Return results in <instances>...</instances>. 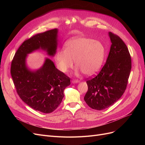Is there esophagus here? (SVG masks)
Returning a JSON list of instances; mask_svg holds the SVG:
<instances>
[{
    "label": "esophagus",
    "mask_w": 145,
    "mask_h": 145,
    "mask_svg": "<svg viewBox=\"0 0 145 145\" xmlns=\"http://www.w3.org/2000/svg\"><path fill=\"white\" fill-rule=\"evenodd\" d=\"M72 82V83H78V82H79V80H78V79H73Z\"/></svg>",
    "instance_id": "1"
}]
</instances>
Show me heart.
<instances>
[{
  "mask_svg": "<svg viewBox=\"0 0 145 145\" xmlns=\"http://www.w3.org/2000/svg\"><path fill=\"white\" fill-rule=\"evenodd\" d=\"M105 55L103 44L84 37H74L69 40L65 49H60L55 55L59 69L66 72L72 68L75 60L78 69L86 75H92L100 69Z\"/></svg>",
  "mask_w": 145,
  "mask_h": 145,
  "instance_id": "b5f03b06",
  "label": "heart"
}]
</instances>
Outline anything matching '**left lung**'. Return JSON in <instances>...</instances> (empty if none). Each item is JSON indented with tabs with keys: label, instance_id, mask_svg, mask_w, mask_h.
<instances>
[{
	"label": "left lung",
	"instance_id": "left-lung-1",
	"mask_svg": "<svg viewBox=\"0 0 145 145\" xmlns=\"http://www.w3.org/2000/svg\"><path fill=\"white\" fill-rule=\"evenodd\" d=\"M112 44L106 62L96 76L88 79L84 100L90 108L101 110L113 105L126 89L132 68L130 53L117 35L109 32Z\"/></svg>",
	"mask_w": 145,
	"mask_h": 145
}]
</instances>
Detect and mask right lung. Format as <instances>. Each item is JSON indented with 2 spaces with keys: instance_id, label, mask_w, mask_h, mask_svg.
Here are the masks:
<instances>
[{
  "instance_id": "obj_1",
  "label": "right lung",
  "mask_w": 145,
  "mask_h": 145,
  "mask_svg": "<svg viewBox=\"0 0 145 145\" xmlns=\"http://www.w3.org/2000/svg\"><path fill=\"white\" fill-rule=\"evenodd\" d=\"M57 29L36 34L20 46L12 60L10 73L16 92L21 99L35 110L44 113L54 111L64 97L71 79L56 68L49 59L40 69L29 71L25 64L28 53L42 49L53 56L57 48Z\"/></svg>"
}]
</instances>
